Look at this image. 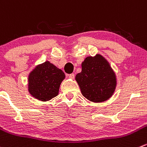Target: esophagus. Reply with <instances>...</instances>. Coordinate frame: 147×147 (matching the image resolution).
Wrapping results in <instances>:
<instances>
[{
	"instance_id": "34e87169",
	"label": "esophagus",
	"mask_w": 147,
	"mask_h": 147,
	"mask_svg": "<svg viewBox=\"0 0 147 147\" xmlns=\"http://www.w3.org/2000/svg\"><path fill=\"white\" fill-rule=\"evenodd\" d=\"M69 78H70V79H74V78H75V74L72 73L70 74V75H69Z\"/></svg>"
}]
</instances>
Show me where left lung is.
<instances>
[{"mask_svg": "<svg viewBox=\"0 0 147 147\" xmlns=\"http://www.w3.org/2000/svg\"><path fill=\"white\" fill-rule=\"evenodd\" d=\"M82 71L77 74L78 82L82 95L94 102L109 99L116 90V76L109 62L102 55L87 57L82 62Z\"/></svg>", "mask_w": 147, "mask_h": 147, "instance_id": "1", "label": "left lung"}]
</instances>
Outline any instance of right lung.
Here are the masks:
<instances>
[{
	"mask_svg": "<svg viewBox=\"0 0 147 147\" xmlns=\"http://www.w3.org/2000/svg\"><path fill=\"white\" fill-rule=\"evenodd\" d=\"M65 78L62 69L49 61L38 65L28 77V90L36 99L48 101L59 94L61 83Z\"/></svg>",
	"mask_w": 147,
	"mask_h": 147,
	"instance_id": "add662e5",
	"label": "right lung"
}]
</instances>
